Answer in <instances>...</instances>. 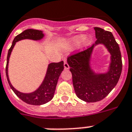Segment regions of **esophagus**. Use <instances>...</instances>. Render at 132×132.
<instances>
[{
    "mask_svg": "<svg viewBox=\"0 0 132 132\" xmlns=\"http://www.w3.org/2000/svg\"><path fill=\"white\" fill-rule=\"evenodd\" d=\"M64 68H65V69H69V65L68 64V63H67L66 60H64Z\"/></svg>",
    "mask_w": 132,
    "mask_h": 132,
    "instance_id": "obj_1",
    "label": "esophagus"
}]
</instances>
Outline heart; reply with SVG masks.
Returning <instances> with one entry per match:
<instances>
[{
	"label": "heart",
	"instance_id": "heart-1",
	"mask_svg": "<svg viewBox=\"0 0 132 132\" xmlns=\"http://www.w3.org/2000/svg\"><path fill=\"white\" fill-rule=\"evenodd\" d=\"M91 38L89 36H85L83 35H79L72 37L68 40V45L70 47H76L81 44L82 48H86L90 45Z\"/></svg>",
	"mask_w": 132,
	"mask_h": 132
}]
</instances>
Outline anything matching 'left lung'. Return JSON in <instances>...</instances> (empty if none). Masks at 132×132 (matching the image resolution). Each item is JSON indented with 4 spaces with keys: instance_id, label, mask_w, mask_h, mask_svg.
<instances>
[{
    "instance_id": "8db88e82",
    "label": "left lung",
    "mask_w": 132,
    "mask_h": 132,
    "mask_svg": "<svg viewBox=\"0 0 132 132\" xmlns=\"http://www.w3.org/2000/svg\"><path fill=\"white\" fill-rule=\"evenodd\" d=\"M94 28L97 39L95 43L67 59L76 95L86 102H96L104 99L116 86L122 71L119 46L112 34L100 28ZM99 44L103 45L111 55L109 68L105 73L95 72L90 64L94 49Z\"/></svg>"
}]
</instances>
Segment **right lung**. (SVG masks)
<instances>
[{
    "label": "right lung",
    "mask_w": 132,
    "mask_h": 132,
    "mask_svg": "<svg viewBox=\"0 0 132 132\" xmlns=\"http://www.w3.org/2000/svg\"><path fill=\"white\" fill-rule=\"evenodd\" d=\"M45 35L43 31L28 29L16 36L13 39L11 47L9 49L7 59V66H6V75L9 85L13 92L19 98L26 103L31 105H42L47 103L48 102L52 100L54 96L57 83L60 75L64 70V62H60L58 63L52 62L48 64L47 69L43 81L40 86L36 90L30 93H23L17 90L11 83L8 75L9 62L10 58L11 53L15 45L17 42L23 39H30L34 40H40L44 38Z\"/></svg>",
    "instance_id": "add662e5"
}]
</instances>
